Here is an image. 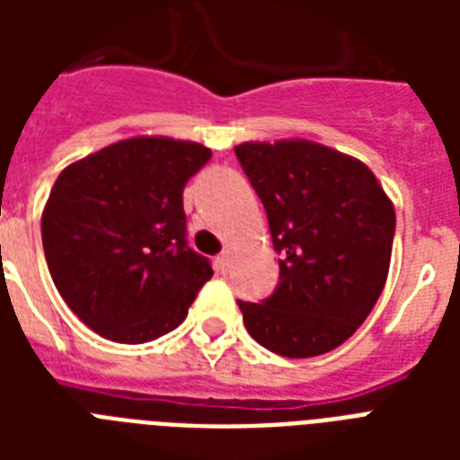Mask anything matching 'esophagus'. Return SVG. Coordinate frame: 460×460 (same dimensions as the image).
I'll use <instances>...</instances> for the list:
<instances>
[{"label":"esophagus","instance_id":"esophagus-1","mask_svg":"<svg viewBox=\"0 0 460 460\" xmlns=\"http://www.w3.org/2000/svg\"><path fill=\"white\" fill-rule=\"evenodd\" d=\"M217 270L222 274L229 272V252H219V255H217Z\"/></svg>","mask_w":460,"mask_h":460}]
</instances>
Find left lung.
<instances>
[{"instance_id":"8db88e82","label":"left lung","mask_w":460,"mask_h":460,"mask_svg":"<svg viewBox=\"0 0 460 460\" xmlns=\"http://www.w3.org/2000/svg\"><path fill=\"white\" fill-rule=\"evenodd\" d=\"M236 157L265 205L279 281L238 301L248 334L284 358L341 346L385 288L396 215L375 173L307 140L243 143Z\"/></svg>"}]
</instances>
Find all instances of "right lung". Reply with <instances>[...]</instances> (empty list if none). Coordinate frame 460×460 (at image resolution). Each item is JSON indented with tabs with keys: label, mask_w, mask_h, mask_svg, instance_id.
<instances>
[{
	"label": "right lung",
	"mask_w": 460,
	"mask_h": 460,
	"mask_svg": "<svg viewBox=\"0 0 460 460\" xmlns=\"http://www.w3.org/2000/svg\"><path fill=\"white\" fill-rule=\"evenodd\" d=\"M212 153L131 138L66 166L42 212V248L66 305L104 339L146 343L186 320L212 265L186 241L183 188Z\"/></svg>",
	"instance_id": "right-lung-1"
}]
</instances>
